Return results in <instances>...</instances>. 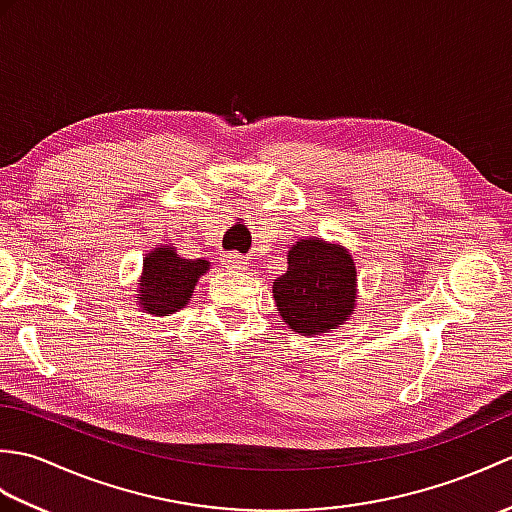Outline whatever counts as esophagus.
Masks as SVG:
<instances>
[{
  "instance_id": "34e87169",
  "label": "esophagus",
  "mask_w": 512,
  "mask_h": 512,
  "mask_svg": "<svg viewBox=\"0 0 512 512\" xmlns=\"http://www.w3.org/2000/svg\"><path fill=\"white\" fill-rule=\"evenodd\" d=\"M224 266L233 270H246V259H242L237 253H228L224 255Z\"/></svg>"
}]
</instances>
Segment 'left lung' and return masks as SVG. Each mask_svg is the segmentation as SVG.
<instances>
[{
  "instance_id": "left-lung-1",
  "label": "left lung",
  "mask_w": 512,
  "mask_h": 512,
  "mask_svg": "<svg viewBox=\"0 0 512 512\" xmlns=\"http://www.w3.org/2000/svg\"><path fill=\"white\" fill-rule=\"evenodd\" d=\"M286 257V273L273 281V297L284 323L301 336L341 328L354 314L358 297L350 250L321 237H301Z\"/></svg>"
}]
</instances>
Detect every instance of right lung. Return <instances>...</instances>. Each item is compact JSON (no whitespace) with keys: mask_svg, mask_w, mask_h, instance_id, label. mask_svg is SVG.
<instances>
[{"mask_svg":"<svg viewBox=\"0 0 512 512\" xmlns=\"http://www.w3.org/2000/svg\"><path fill=\"white\" fill-rule=\"evenodd\" d=\"M211 268L206 259H184L173 244H160L143 257L136 303L154 317H171L191 301L198 279Z\"/></svg>","mask_w":512,"mask_h":512,"instance_id":"obj_1","label":"right lung"}]
</instances>
